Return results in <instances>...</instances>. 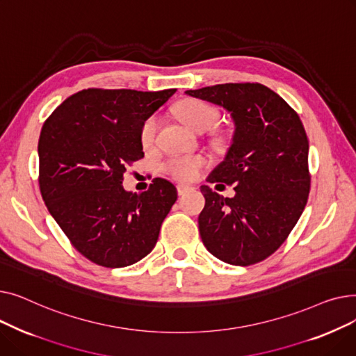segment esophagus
I'll return each mask as SVG.
<instances>
[{"label":"esophagus","instance_id":"34e87169","mask_svg":"<svg viewBox=\"0 0 356 356\" xmlns=\"http://www.w3.org/2000/svg\"><path fill=\"white\" fill-rule=\"evenodd\" d=\"M189 191H193V188L191 184H183V183H180V184H177V193L181 196V195H184V193H188Z\"/></svg>","mask_w":356,"mask_h":356}]
</instances>
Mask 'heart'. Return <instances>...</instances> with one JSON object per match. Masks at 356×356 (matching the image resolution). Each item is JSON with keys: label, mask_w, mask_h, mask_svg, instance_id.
<instances>
[{"label": "heart", "mask_w": 356, "mask_h": 356, "mask_svg": "<svg viewBox=\"0 0 356 356\" xmlns=\"http://www.w3.org/2000/svg\"><path fill=\"white\" fill-rule=\"evenodd\" d=\"M177 117L195 131L212 129L218 125L220 114L218 108L200 99H183L175 106ZM159 118L156 115L147 117L140 127V143L144 148H149L157 136ZM216 143H223L220 134H215ZM207 164V160L202 156H173L163 164V170L177 180H193L200 168Z\"/></svg>", "instance_id": "heart-1"}]
</instances>
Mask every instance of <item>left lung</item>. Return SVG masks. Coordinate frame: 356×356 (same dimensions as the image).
I'll return each mask as SVG.
<instances>
[{
    "label": "left lung",
    "instance_id": "left-lung-1",
    "mask_svg": "<svg viewBox=\"0 0 356 356\" xmlns=\"http://www.w3.org/2000/svg\"><path fill=\"white\" fill-rule=\"evenodd\" d=\"M186 93L225 108L235 122L229 152L208 177L209 183L232 184L235 196L200 186L207 200L199 215L200 238L228 264H257L283 245L309 199V140L302 120L261 83H222Z\"/></svg>",
    "mask_w": 356,
    "mask_h": 356
}]
</instances>
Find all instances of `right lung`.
Returning <instances> with one entry per match:
<instances>
[{
	"label": "right lung",
	"mask_w": 356,
	"mask_h": 356,
	"mask_svg": "<svg viewBox=\"0 0 356 356\" xmlns=\"http://www.w3.org/2000/svg\"><path fill=\"white\" fill-rule=\"evenodd\" d=\"M176 89L89 88L44 121L39 186L50 215L92 263L120 268L152 252L177 199L175 184L153 179L143 193L122 188L127 167L144 157L140 127Z\"/></svg>",
	"instance_id": "right-lung-1"
}]
</instances>
